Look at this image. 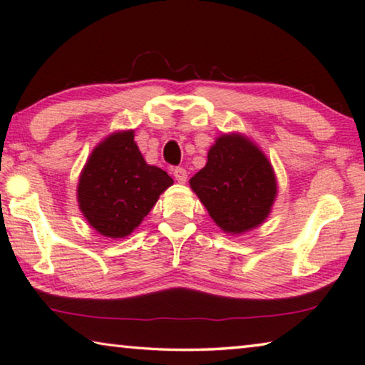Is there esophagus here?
I'll use <instances>...</instances> for the list:
<instances>
[{"label": "esophagus", "mask_w": 365, "mask_h": 365, "mask_svg": "<svg viewBox=\"0 0 365 365\" xmlns=\"http://www.w3.org/2000/svg\"><path fill=\"white\" fill-rule=\"evenodd\" d=\"M174 177H175V180H177L178 183H185V182H187V178H188L187 170H185L183 168H177V169L174 170Z\"/></svg>", "instance_id": "34e87169"}]
</instances>
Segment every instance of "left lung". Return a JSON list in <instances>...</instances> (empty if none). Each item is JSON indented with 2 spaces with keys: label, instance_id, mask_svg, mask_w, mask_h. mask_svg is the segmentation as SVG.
Wrapping results in <instances>:
<instances>
[{
  "label": "left lung",
  "instance_id": "obj_1",
  "mask_svg": "<svg viewBox=\"0 0 365 365\" xmlns=\"http://www.w3.org/2000/svg\"><path fill=\"white\" fill-rule=\"evenodd\" d=\"M190 188L222 232L242 235L262 225L279 187L264 151L240 132L222 133L209 148L207 163Z\"/></svg>",
  "mask_w": 365,
  "mask_h": 365
}]
</instances>
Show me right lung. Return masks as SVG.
<instances>
[{
    "label": "right lung",
    "mask_w": 365,
    "mask_h": 365,
    "mask_svg": "<svg viewBox=\"0 0 365 365\" xmlns=\"http://www.w3.org/2000/svg\"><path fill=\"white\" fill-rule=\"evenodd\" d=\"M135 130H117L86 159L77 185V202L91 228L106 238H125L174 180L150 165L135 143Z\"/></svg>",
    "instance_id": "right-lung-1"
}]
</instances>
